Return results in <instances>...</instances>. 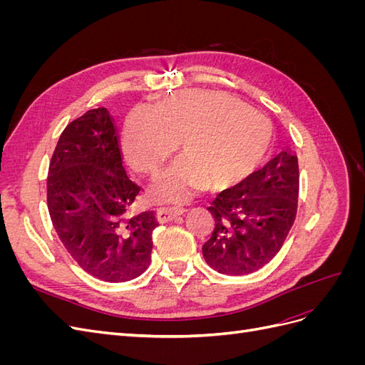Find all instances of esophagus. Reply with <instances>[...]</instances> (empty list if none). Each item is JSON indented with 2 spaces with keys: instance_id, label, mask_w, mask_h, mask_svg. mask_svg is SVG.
Listing matches in <instances>:
<instances>
[{
  "instance_id": "obj_1",
  "label": "esophagus",
  "mask_w": 365,
  "mask_h": 365,
  "mask_svg": "<svg viewBox=\"0 0 365 365\" xmlns=\"http://www.w3.org/2000/svg\"><path fill=\"white\" fill-rule=\"evenodd\" d=\"M184 213V208L182 207H176V205H161L157 210V219L158 222L164 224V222H169V220L175 219L176 216H180Z\"/></svg>"
}]
</instances>
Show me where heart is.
Here are the masks:
<instances>
[{"label": "heart", "mask_w": 365, "mask_h": 365, "mask_svg": "<svg viewBox=\"0 0 365 365\" xmlns=\"http://www.w3.org/2000/svg\"><path fill=\"white\" fill-rule=\"evenodd\" d=\"M176 141L182 155L155 187L169 201H181L205 184L224 190L250 178L269 155L274 129L237 98L204 90L176 93L155 109L141 106L126 118L123 149L143 173H157Z\"/></svg>", "instance_id": "obj_1"}]
</instances>
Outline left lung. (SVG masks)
Wrapping results in <instances>:
<instances>
[{"mask_svg":"<svg viewBox=\"0 0 365 365\" xmlns=\"http://www.w3.org/2000/svg\"><path fill=\"white\" fill-rule=\"evenodd\" d=\"M298 160L283 149L263 169L220 192L207 210L215 230L202 245L208 267L227 275L260 269L284 244L297 216Z\"/></svg>","mask_w":365,"mask_h":365,"instance_id":"left-lung-1","label":"left lung"}]
</instances>
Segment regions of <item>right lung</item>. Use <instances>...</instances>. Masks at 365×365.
Listing matches in <instances>:
<instances>
[{
    "mask_svg": "<svg viewBox=\"0 0 365 365\" xmlns=\"http://www.w3.org/2000/svg\"><path fill=\"white\" fill-rule=\"evenodd\" d=\"M140 190L125 172L106 108L63 129L48 168V213L65 250L93 277L120 283L149 268L158 222L155 212H132Z\"/></svg>",
    "mask_w": 365,
    "mask_h": 365,
    "instance_id": "right-lung-1",
    "label": "right lung"
}]
</instances>
